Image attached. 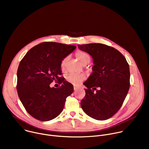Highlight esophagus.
<instances>
[{
    "label": "esophagus",
    "mask_w": 149,
    "mask_h": 149,
    "mask_svg": "<svg viewBox=\"0 0 149 149\" xmlns=\"http://www.w3.org/2000/svg\"><path fill=\"white\" fill-rule=\"evenodd\" d=\"M79 88L78 87L76 86H74V90L75 91H77V90H78Z\"/></svg>",
    "instance_id": "obj_1"
}]
</instances>
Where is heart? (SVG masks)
I'll list each match as a JSON object with an SVG mask.
<instances>
[{
	"label": "heart",
	"instance_id": "heart-1",
	"mask_svg": "<svg viewBox=\"0 0 149 149\" xmlns=\"http://www.w3.org/2000/svg\"><path fill=\"white\" fill-rule=\"evenodd\" d=\"M75 56L78 58V59L79 61V62L84 65L87 64V63H88L91 61V56L89 55V54L84 51H77L75 53ZM68 61V56H65L61 60L60 66L62 71L65 70ZM85 78H86V76L82 74H77L71 73L68 74L67 76L66 80L68 82H70L72 84L78 85L81 81L84 80Z\"/></svg>",
	"mask_w": 149,
	"mask_h": 149
}]
</instances>
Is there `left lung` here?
I'll return each instance as SVG.
<instances>
[{"label": "left lung", "instance_id": "8db88e82", "mask_svg": "<svg viewBox=\"0 0 149 149\" xmlns=\"http://www.w3.org/2000/svg\"><path fill=\"white\" fill-rule=\"evenodd\" d=\"M78 47L91 55L94 63L93 72L84 83L87 88L81 101L82 109L95 120L109 119L121 108L130 88L129 63L120 52L107 45L94 43Z\"/></svg>", "mask_w": 149, "mask_h": 149}]
</instances>
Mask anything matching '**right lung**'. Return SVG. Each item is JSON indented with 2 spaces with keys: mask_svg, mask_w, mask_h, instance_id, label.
Here are the masks:
<instances>
[{
  "mask_svg": "<svg viewBox=\"0 0 149 149\" xmlns=\"http://www.w3.org/2000/svg\"><path fill=\"white\" fill-rule=\"evenodd\" d=\"M77 47L45 42L32 48L20 61L17 71V91L26 111L36 120L46 121L56 117L64 107L72 85L61 76V60ZM58 81V88L50 84Z\"/></svg>",
  "mask_w": 149,
  "mask_h": 149,
  "instance_id": "add662e5",
  "label": "right lung"
}]
</instances>
